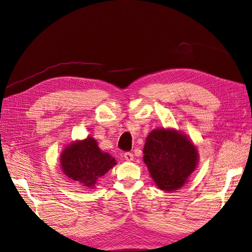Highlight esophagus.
Returning <instances> with one entry per match:
<instances>
[{
  "label": "esophagus",
  "mask_w": 252,
  "mask_h": 252,
  "mask_svg": "<svg viewBox=\"0 0 252 252\" xmlns=\"http://www.w3.org/2000/svg\"><path fill=\"white\" fill-rule=\"evenodd\" d=\"M124 158H125V160H127V161H132L133 160V154L131 153V152H126L125 154H124Z\"/></svg>",
  "instance_id": "obj_1"
}]
</instances>
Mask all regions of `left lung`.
<instances>
[{"mask_svg":"<svg viewBox=\"0 0 252 252\" xmlns=\"http://www.w3.org/2000/svg\"><path fill=\"white\" fill-rule=\"evenodd\" d=\"M143 153L150 177L158 189L165 191L184 187L199 160L197 147L187 135L175 129L152 130Z\"/></svg>","mask_w":252,"mask_h":252,"instance_id":"left-lung-1","label":"left lung"}]
</instances>
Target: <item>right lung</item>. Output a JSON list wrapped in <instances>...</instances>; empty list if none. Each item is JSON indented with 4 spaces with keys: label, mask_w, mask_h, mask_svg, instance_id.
Wrapping results in <instances>:
<instances>
[{
    "label": "right lung",
    "mask_w": 252,
    "mask_h": 252,
    "mask_svg": "<svg viewBox=\"0 0 252 252\" xmlns=\"http://www.w3.org/2000/svg\"><path fill=\"white\" fill-rule=\"evenodd\" d=\"M116 164L115 158L101 151L91 136L70 143L61 156V166L64 175L86 189H94L98 180Z\"/></svg>",
    "instance_id": "right-lung-1"
}]
</instances>
